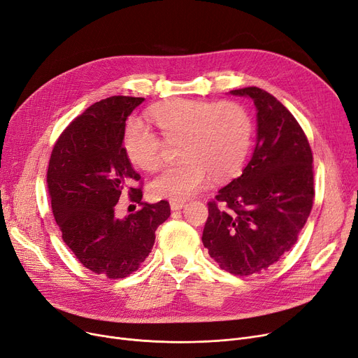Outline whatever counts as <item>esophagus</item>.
Instances as JSON below:
<instances>
[{
  "mask_svg": "<svg viewBox=\"0 0 358 358\" xmlns=\"http://www.w3.org/2000/svg\"><path fill=\"white\" fill-rule=\"evenodd\" d=\"M169 206H171V210H181L184 206H185V203L184 201H178V200H173L169 203Z\"/></svg>",
  "mask_w": 358,
  "mask_h": 358,
  "instance_id": "esophagus-1",
  "label": "esophagus"
}]
</instances>
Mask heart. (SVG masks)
Listing matches in <instances>:
<instances>
[{
  "label": "heart",
  "instance_id": "1",
  "mask_svg": "<svg viewBox=\"0 0 358 358\" xmlns=\"http://www.w3.org/2000/svg\"><path fill=\"white\" fill-rule=\"evenodd\" d=\"M148 117L166 141H180L181 161L161 169L150 182V193L159 199L181 201L205 190L210 178L234 177L252 145V118L243 105L232 101L176 98L153 105ZM122 148L138 169L152 171L161 161V138L141 120L127 122Z\"/></svg>",
  "mask_w": 358,
  "mask_h": 358
}]
</instances>
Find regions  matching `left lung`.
Listing matches in <instances>:
<instances>
[{
  "label": "left lung",
  "instance_id": "obj_1",
  "mask_svg": "<svg viewBox=\"0 0 358 358\" xmlns=\"http://www.w3.org/2000/svg\"><path fill=\"white\" fill-rule=\"evenodd\" d=\"M229 93L256 106V148L243 174L208 203L201 241L221 269L245 276L266 271L297 243L313 206V155L297 120L271 93L255 86Z\"/></svg>",
  "mask_w": 358,
  "mask_h": 358
}]
</instances>
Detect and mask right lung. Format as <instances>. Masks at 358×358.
<instances>
[{
	"label": "right lung",
	"mask_w": 358,
	"mask_h": 358,
	"mask_svg": "<svg viewBox=\"0 0 358 358\" xmlns=\"http://www.w3.org/2000/svg\"><path fill=\"white\" fill-rule=\"evenodd\" d=\"M143 98L111 96L89 106L57 141L48 166L50 199L63 240L85 268L108 278H126L149 256L155 231L169 215V203L117 218L115 205L129 194L142 201L141 180L122 148L129 115Z\"/></svg>",
	"instance_id": "1"
}]
</instances>
